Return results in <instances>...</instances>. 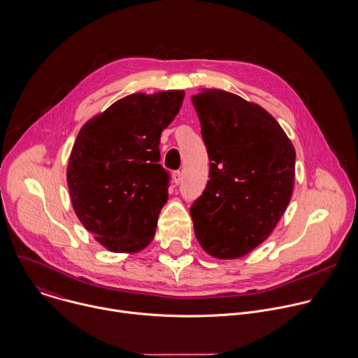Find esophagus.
<instances>
[{"instance_id": "34e87169", "label": "esophagus", "mask_w": 358, "mask_h": 358, "mask_svg": "<svg viewBox=\"0 0 358 358\" xmlns=\"http://www.w3.org/2000/svg\"><path fill=\"white\" fill-rule=\"evenodd\" d=\"M173 181H174V184L178 185L182 181V173L181 171H174L173 173Z\"/></svg>"}]
</instances>
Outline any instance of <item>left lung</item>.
I'll use <instances>...</instances> for the list:
<instances>
[{
    "label": "left lung",
    "instance_id": "left-lung-1",
    "mask_svg": "<svg viewBox=\"0 0 358 358\" xmlns=\"http://www.w3.org/2000/svg\"><path fill=\"white\" fill-rule=\"evenodd\" d=\"M209 157V181L194 203V231L216 259H237L262 245L294 188L295 149L262 106L222 90L191 96Z\"/></svg>",
    "mask_w": 358,
    "mask_h": 358
}]
</instances>
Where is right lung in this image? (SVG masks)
<instances>
[{
  "label": "right lung",
  "mask_w": 358,
  "mask_h": 358,
  "mask_svg": "<svg viewBox=\"0 0 358 358\" xmlns=\"http://www.w3.org/2000/svg\"><path fill=\"white\" fill-rule=\"evenodd\" d=\"M184 95H128L78 132L67 167L71 203L84 227L113 253H136L153 241L170 187V173L159 164L160 135Z\"/></svg>",
  "instance_id": "obj_1"
}]
</instances>
